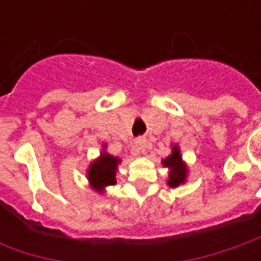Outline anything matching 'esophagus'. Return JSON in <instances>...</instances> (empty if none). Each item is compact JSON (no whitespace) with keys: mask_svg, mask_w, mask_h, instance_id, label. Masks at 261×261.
<instances>
[{"mask_svg":"<svg viewBox=\"0 0 261 261\" xmlns=\"http://www.w3.org/2000/svg\"><path fill=\"white\" fill-rule=\"evenodd\" d=\"M135 144H136V148H138V151H141V152H144V151H145V139H144V138H138Z\"/></svg>","mask_w":261,"mask_h":261,"instance_id":"esophagus-1","label":"esophagus"}]
</instances>
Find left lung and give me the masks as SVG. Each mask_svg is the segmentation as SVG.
Here are the masks:
<instances>
[{
    "mask_svg": "<svg viewBox=\"0 0 261 261\" xmlns=\"http://www.w3.org/2000/svg\"><path fill=\"white\" fill-rule=\"evenodd\" d=\"M161 163L168 170L167 185L170 187H178L180 185H185L187 181L189 167H187V163L183 160L180 146L177 144L171 145V154L164 158Z\"/></svg>",
    "mask_w": 261,
    "mask_h": 261,
    "instance_id": "left-lung-1",
    "label": "left lung"
}]
</instances>
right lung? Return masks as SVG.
<instances>
[{
    "instance_id": "1",
    "label": "right lung",
    "mask_w": 261,
    "mask_h": 261,
    "mask_svg": "<svg viewBox=\"0 0 261 261\" xmlns=\"http://www.w3.org/2000/svg\"><path fill=\"white\" fill-rule=\"evenodd\" d=\"M120 163L122 160L119 156L109 154L107 145L103 144L100 155L93 160L87 168L86 175L90 187L97 193L103 195L109 186L116 185V174Z\"/></svg>"
}]
</instances>
